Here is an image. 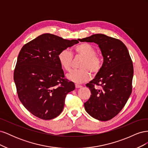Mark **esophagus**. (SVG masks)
I'll list each match as a JSON object with an SVG mask.
<instances>
[{"instance_id": "esophagus-1", "label": "esophagus", "mask_w": 148, "mask_h": 148, "mask_svg": "<svg viewBox=\"0 0 148 148\" xmlns=\"http://www.w3.org/2000/svg\"><path fill=\"white\" fill-rule=\"evenodd\" d=\"M82 85H80L79 84H75V88H82Z\"/></svg>"}]
</instances>
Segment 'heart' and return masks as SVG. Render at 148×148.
Returning <instances> with one entry per match:
<instances>
[{
    "instance_id": "1",
    "label": "heart",
    "mask_w": 148,
    "mask_h": 148,
    "mask_svg": "<svg viewBox=\"0 0 148 148\" xmlns=\"http://www.w3.org/2000/svg\"><path fill=\"white\" fill-rule=\"evenodd\" d=\"M73 51L77 57H82L83 60L80 62L79 70L71 71L66 75L70 81L77 83L86 82L90 79L91 72L97 75L100 72L102 67L101 57L96 53V49L88 43H81L74 47ZM57 59L62 69L69 71L73 64V55L68 49L60 51L57 55Z\"/></svg>"
}]
</instances>
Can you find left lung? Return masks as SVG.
Returning a JSON list of instances; mask_svg holds the SVG:
<instances>
[{
	"mask_svg": "<svg viewBox=\"0 0 148 148\" xmlns=\"http://www.w3.org/2000/svg\"><path fill=\"white\" fill-rule=\"evenodd\" d=\"M95 42L104 57L102 69L86 86L91 95L84 104L91 117L107 121L122 110L132 91L133 66L126 46L120 40L103 34L78 39Z\"/></svg>",
	"mask_w": 148,
	"mask_h": 148,
	"instance_id": "8db88e82",
	"label": "left lung"
}]
</instances>
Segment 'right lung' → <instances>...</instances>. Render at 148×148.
<instances>
[{"mask_svg":"<svg viewBox=\"0 0 148 148\" xmlns=\"http://www.w3.org/2000/svg\"><path fill=\"white\" fill-rule=\"evenodd\" d=\"M78 42L46 33L21 48L13 79L20 101L36 117L51 120L63 110L65 97L75 84L65 78L57 55Z\"/></svg>","mask_w":148,"mask_h":148,"instance_id":"obj_1","label":"right lung"}]
</instances>
